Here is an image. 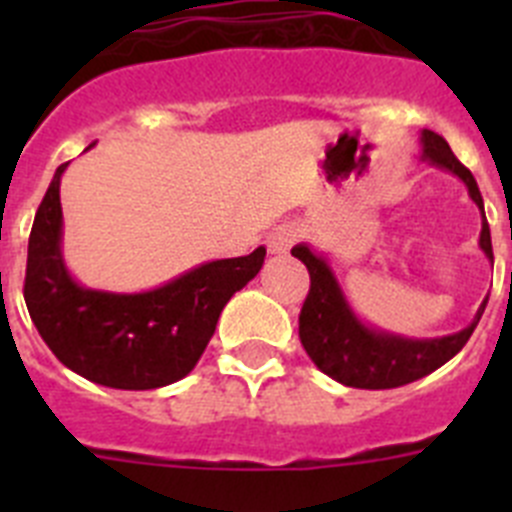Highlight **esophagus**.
Instances as JSON below:
<instances>
[{
	"mask_svg": "<svg viewBox=\"0 0 512 512\" xmlns=\"http://www.w3.org/2000/svg\"><path fill=\"white\" fill-rule=\"evenodd\" d=\"M297 241V230L289 228V225H282V228H274L269 235H266V248L274 256H282L292 248V243Z\"/></svg>",
	"mask_w": 512,
	"mask_h": 512,
	"instance_id": "esophagus-1",
	"label": "esophagus"
}]
</instances>
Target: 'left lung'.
<instances>
[{
  "label": "left lung",
  "instance_id": "8db88e82",
  "mask_svg": "<svg viewBox=\"0 0 512 512\" xmlns=\"http://www.w3.org/2000/svg\"><path fill=\"white\" fill-rule=\"evenodd\" d=\"M420 146H423L420 158L425 164L449 171L467 187L469 197L482 215L479 248L492 264L490 225H487L485 202H482L472 171L461 164L451 153L449 143L433 130H420ZM292 256L300 259L310 271V295L300 312L302 346L320 372L346 387H359V390H392V387H402V384H410L415 379H423L425 374L436 372L438 366L454 359L464 348L485 312L487 300H490L487 295L474 312L472 323L461 328L459 333L441 338H408L374 328L356 315L341 282H338L336 269L330 266L325 253L315 251L307 243H297L292 248Z\"/></svg>",
  "mask_w": 512,
  "mask_h": 512
}]
</instances>
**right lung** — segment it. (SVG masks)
<instances>
[{"label": "right lung", "mask_w": 512, "mask_h": 512, "mask_svg": "<svg viewBox=\"0 0 512 512\" xmlns=\"http://www.w3.org/2000/svg\"><path fill=\"white\" fill-rule=\"evenodd\" d=\"M92 148V146H89ZM63 164L35 212L25 305L45 346L71 372L112 390H156L192 372L230 297L261 271L266 248L205 261L146 292L84 287L63 259Z\"/></svg>", "instance_id": "obj_1"}]
</instances>
